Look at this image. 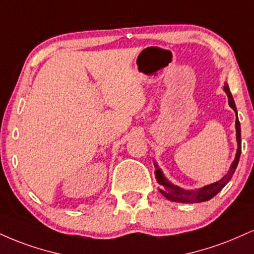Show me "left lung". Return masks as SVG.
<instances>
[{
	"label": "left lung",
	"mask_w": 254,
	"mask_h": 254,
	"mask_svg": "<svg viewBox=\"0 0 254 254\" xmlns=\"http://www.w3.org/2000/svg\"><path fill=\"white\" fill-rule=\"evenodd\" d=\"M224 91L228 97V104H230V106L234 110L235 115H237V118H235V132H237L238 149H237V154H235L234 161L232 162L227 174H226L221 180L197 189H185V188L179 187V186L174 185V183L170 182L169 180L164 176V174L162 173V170L158 168L156 162H154L155 168H156V170H155V177H156L157 183H160L161 186L160 191L162 193V195H164V197L168 198V200L174 201V202H180V203L204 202V201H208L212 197H214L215 195L218 194L226 185H227L228 181L232 179V176H233L235 169H237L238 163H239V158L241 154V130H240L239 119H238L237 108H235L234 99L233 97H232L227 82H225Z\"/></svg>",
	"instance_id": "8db88e82"
}]
</instances>
